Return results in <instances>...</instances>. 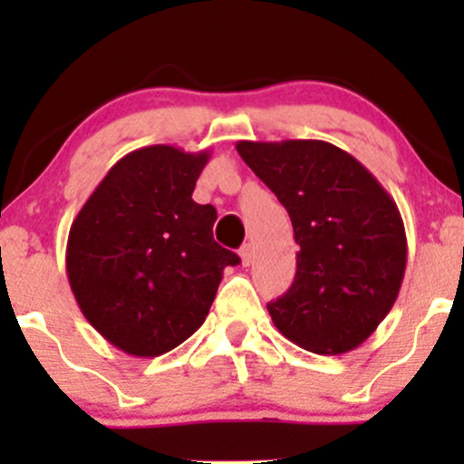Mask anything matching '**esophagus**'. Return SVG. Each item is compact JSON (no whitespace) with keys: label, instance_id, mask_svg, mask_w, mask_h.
Masks as SVG:
<instances>
[{"label":"esophagus","instance_id":"obj_1","mask_svg":"<svg viewBox=\"0 0 464 464\" xmlns=\"http://www.w3.org/2000/svg\"><path fill=\"white\" fill-rule=\"evenodd\" d=\"M240 258H242V265H245V266H249L251 262H254V246H251L249 242H246V245H242Z\"/></svg>","mask_w":464,"mask_h":464}]
</instances>
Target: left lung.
<instances>
[{
    "instance_id": "left-lung-1",
    "label": "left lung",
    "mask_w": 464,
    "mask_h": 464,
    "mask_svg": "<svg viewBox=\"0 0 464 464\" xmlns=\"http://www.w3.org/2000/svg\"><path fill=\"white\" fill-rule=\"evenodd\" d=\"M236 148L287 208L301 246L292 287L266 305L271 321L310 353H350L386 319L404 280L406 233L395 199L327 141Z\"/></svg>"
}]
</instances>
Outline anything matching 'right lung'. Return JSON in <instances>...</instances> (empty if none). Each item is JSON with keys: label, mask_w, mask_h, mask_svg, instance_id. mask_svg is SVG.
<instances>
[{"label": "right lung", "mask_w": 464, "mask_h": 464, "mask_svg": "<svg viewBox=\"0 0 464 464\" xmlns=\"http://www.w3.org/2000/svg\"><path fill=\"white\" fill-rule=\"evenodd\" d=\"M210 154L148 145L125 154L76 215L67 276L85 319L134 357L184 343L208 314L233 251L213 240L218 213L193 199Z\"/></svg>", "instance_id": "add662e5"}]
</instances>
